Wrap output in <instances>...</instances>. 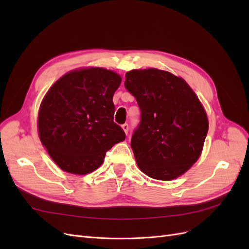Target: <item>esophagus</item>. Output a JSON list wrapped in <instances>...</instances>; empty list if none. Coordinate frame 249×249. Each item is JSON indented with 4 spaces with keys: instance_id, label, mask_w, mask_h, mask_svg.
<instances>
[{
    "instance_id": "34e87169",
    "label": "esophagus",
    "mask_w": 249,
    "mask_h": 249,
    "mask_svg": "<svg viewBox=\"0 0 249 249\" xmlns=\"http://www.w3.org/2000/svg\"><path fill=\"white\" fill-rule=\"evenodd\" d=\"M122 127H123V130L124 131V133L127 135V133H129V124H124L122 125Z\"/></svg>"
}]
</instances>
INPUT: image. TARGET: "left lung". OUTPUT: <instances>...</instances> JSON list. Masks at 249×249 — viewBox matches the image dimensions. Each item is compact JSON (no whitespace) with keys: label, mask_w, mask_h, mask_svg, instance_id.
Here are the masks:
<instances>
[{"label":"left lung","mask_w":249,"mask_h":249,"mask_svg":"<svg viewBox=\"0 0 249 249\" xmlns=\"http://www.w3.org/2000/svg\"><path fill=\"white\" fill-rule=\"evenodd\" d=\"M124 87L141 112L131 139L138 167L161 180L183 175L197 161L208 133L198 97L182 78L156 69L127 71Z\"/></svg>","instance_id":"left-lung-1"}]
</instances>
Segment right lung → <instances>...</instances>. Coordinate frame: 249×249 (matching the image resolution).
Masks as SVG:
<instances>
[{
    "mask_svg": "<svg viewBox=\"0 0 249 249\" xmlns=\"http://www.w3.org/2000/svg\"><path fill=\"white\" fill-rule=\"evenodd\" d=\"M120 83L117 73L92 67L66 73L50 88L39 109V138L62 170L91 172L125 139L114 123L113 95Z\"/></svg>",
    "mask_w": 249,
    "mask_h": 249,
    "instance_id": "right-lung-1",
    "label": "right lung"
}]
</instances>
